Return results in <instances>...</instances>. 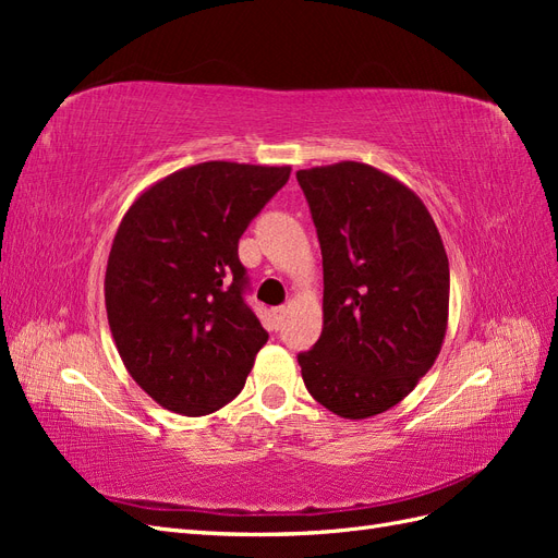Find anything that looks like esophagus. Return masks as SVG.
<instances>
[{"mask_svg": "<svg viewBox=\"0 0 558 558\" xmlns=\"http://www.w3.org/2000/svg\"><path fill=\"white\" fill-rule=\"evenodd\" d=\"M286 312H289V307H286V305H281V307H275V310H272V316H275L277 324H281L283 316H286Z\"/></svg>", "mask_w": 558, "mask_h": 558, "instance_id": "34e87169", "label": "esophagus"}]
</instances>
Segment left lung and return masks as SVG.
<instances>
[{"mask_svg": "<svg viewBox=\"0 0 558 558\" xmlns=\"http://www.w3.org/2000/svg\"><path fill=\"white\" fill-rule=\"evenodd\" d=\"M324 256V330L300 353L307 391L342 418L408 398L449 320V260L430 211L396 177L342 160L300 170Z\"/></svg>", "mask_w": 558, "mask_h": 558, "instance_id": "1", "label": "left lung"}]
</instances>
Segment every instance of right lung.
<instances>
[{
  "instance_id": "obj_1",
  "label": "right lung",
  "mask_w": 558,
  "mask_h": 558,
  "mask_svg": "<svg viewBox=\"0 0 558 558\" xmlns=\"http://www.w3.org/2000/svg\"><path fill=\"white\" fill-rule=\"evenodd\" d=\"M291 167L209 160L156 181L132 202L109 251L105 302L130 377L160 408L221 410L267 342L244 302L238 244Z\"/></svg>"
}]
</instances>
